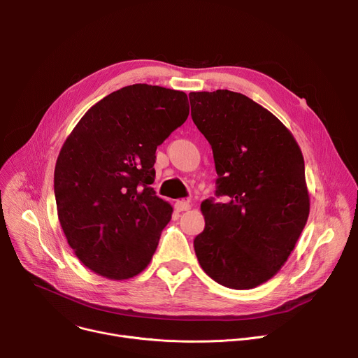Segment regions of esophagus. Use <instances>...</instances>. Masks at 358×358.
<instances>
[{
    "label": "esophagus",
    "mask_w": 358,
    "mask_h": 358,
    "mask_svg": "<svg viewBox=\"0 0 358 358\" xmlns=\"http://www.w3.org/2000/svg\"><path fill=\"white\" fill-rule=\"evenodd\" d=\"M174 207H176V210H177L178 213H182V211H188V210L191 208V203H189L188 201L178 199V201L174 203Z\"/></svg>",
    "instance_id": "1"
}]
</instances>
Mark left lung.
Returning <instances> with one entry per match:
<instances>
[{"label": "left lung", "mask_w": 358, "mask_h": 358, "mask_svg": "<svg viewBox=\"0 0 358 358\" xmlns=\"http://www.w3.org/2000/svg\"><path fill=\"white\" fill-rule=\"evenodd\" d=\"M191 117L214 152L217 195L201 211L206 228L194 239L198 262L231 289H253L273 278L309 218L301 150L268 109L231 90L191 92Z\"/></svg>", "instance_id": "1"}]
</instances>
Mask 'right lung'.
Returning a JSON list of instances; mask_svg holds the SVG:
<instances>
[{
  "label": "right lung",
  "instance_id": "right-lung-1",
  "mask_svg": "<svg viewBox=\"0 0 358 358\" xmlns=\"http://www.w3.org/2000/svg\"><path fill=\"white\" fill-rule=\"evenodd\" d=\"M184 92L136 83L93 105L55 166L58 218L92 272L124 280L155 255L173 207L151 188L156 150L188 117Z\"/></svg>",
  "mask_w": 358,
  "mask_h": 358
}]
</instances>
